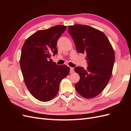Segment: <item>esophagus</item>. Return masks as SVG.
<instances>
[{
    "label": "esophagus",
    "mask_w": 131,
    "mask_h": 131,
    "mask_svg": "<svg viewBox=\"0 0 131 131\" xmlns=\"http://www.w3.org/2000/svg\"><path fill=\"white\" fill-rule=\"evenodd\" d=\"M74 72V68H72V67H70V72L72 73H73Z\"/></svg>",
    "instance_id": "1"
}]
</instances>
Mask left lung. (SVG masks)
<instances>
[{
	"label": "left lung",
	"mask_w": 131,
	"mask_h": 131,
	"mask_svg": "<svg viewBox=\"0 0 131 131\" xmlns=\"http://www.w3.org/2000/svg\"><path fill=\"white\" fill-rule=\"evenodd\" d=\"M77 52L86 54V69L77 67L75 72L80 80L75 84L79 94L91 98L100 94L109 82L115 62V52L105 34L86 25H75L68 27Z\"/></svg>",
	"instance_id": "obj_1"
}]
</instances>
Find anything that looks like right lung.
Listing matches in <instances>:
<instances>
[{"label":"right lung","mask_w":131,"mask_h":131,"mask_svg":"<svg viewBox=\"0 0 131 131\" xmlns=\"http://www.w3.org/2000/svg\"><path fill=\"white\" fill-rule=\"evenodd\" d=\"M67 27L57 25L40 30L23 44L20 67L28 90L37 100L48 102L56 96L61 81L68 75L70 68L58 66L50 57L57 53V42Z\"/></svg>","instance_id":"1"}]
</instances>
